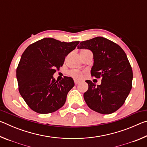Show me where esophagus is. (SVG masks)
I'll use <instances>...</instances> for the list:
<instances>
[{
    "label": "esophagus",
    "mask_w": 147,
    "mask_h": 147,
    "mask_svg": "<svg viewBox=\"0 0 147 147\" xmlns=\"http://www.w3.org/2000/svg\"><path fill=\"white\" fill-rule=\"evenodd\" d=\"M80 82V81L78 80H74V84H78Z\"/></svg>",
    "instance_id": "1"
}]
</instances>
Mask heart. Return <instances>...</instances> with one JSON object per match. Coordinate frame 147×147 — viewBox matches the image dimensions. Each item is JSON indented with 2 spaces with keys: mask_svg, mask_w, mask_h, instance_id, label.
Segmentation results:
<instances>
[{
  "mask_svg": "<svg viewBox=\"0 0 147 147\" xmlns=\"http://www.w3.org/2000/svg\"><path fill=\"white\" fill-rule=\"evenodd\" d=\"M69 74L75 78H81L82 77L83 73L81 71L73 69V70H71L69 72Z\"/></svg>",
  "mask_w": 147,
  "mask_h": 147,
  "instance_id": "obj_1",
  "label": "heart"
}]
</instances>
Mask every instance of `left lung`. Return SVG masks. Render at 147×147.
<instances>
[{
	"mask_svg": "<svg viewBox=\"0 0 147 147\" xmlns=\"http://www.w3.org/2000/svg\"><path fill=\"white\" fill-rule=\"evenodd\" d=\"M78 49H89L93 54L91 74L101 78L100 85L86 80L84 94L87 105L96 112L110 114L123 105L131 89L133 73L126 53L117 44L103 37L82 41Z\"/></svg>",
	"mask_w": 147,
	"mask_h": 147,
	"instance_id": "1",
	"label": "left lung"
}]
</instances>
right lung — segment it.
<instances>
[{
  "label": "right lung",
  "mask_w": 147,
  "mask_h": 147,
  "mask_svg": "<svg viewBox=\"0 0 147 147\" xmlns=\"http://www.w3.org/2000/svg\"><path fill=\"white\" fill-rule=\"evenodd\" d=\"M79 41L61 42L45 38L29 45L22 54L16 76L19 93L32 110L53 113L64 105L74 82L71 77L56 80L53 74Z\"/></svg>",
  "instance_id": "obj_1"
}]
</instances>
